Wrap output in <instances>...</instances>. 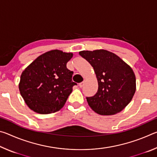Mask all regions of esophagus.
<instances>
[{
  "mask_svg": "<svg viewBox=\"0 0 157 157\" xmlns=\"http://www.w3.org/2000/svg\"><path fill=\"white\" fill-rule=\"evenodd\" d=\"M84 84V82H81V83L79 84V86L80 87V88H82V87H83Z\"/></svg>",
  "mask_w": 157,
  "mask_h": 157,
  "instance_id": "1",
  "label": "esophagus"
}]
</instances>
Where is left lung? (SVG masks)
Masks as SVG:
<instances>
[{
	"label": "left lung",
	"instance_id": "8db88e82",
	"mask_svg": "<svg viewBox=\"0 0 157 157\" xmlns=\"http://www.w3.org/2000/svg\"><path fill=\"white\" fill-rule=\"evenodd\" d=\"M79 54L92 66L98 79L97 93L86 97L89 107L100 115L120 112L131 102L136 91V77L132 68L105 50H83Z\"/></svg>",
	"mask_w": 157,
	"mask_h": 157
}]
</instances>
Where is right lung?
Returning a JSON list of instances; mask_svg holds the SVG:
<instances>
[{
  "label": "right lung",
  "instance_id": "right-lung-1",
  "mask_svg": "<svg viewBox=\"0 0 157 157\" xmlns=\"http://www.w3.org/2000/svg\"><path fill=\"white\" fill-rule=\"evenodd\" d=\"M73 53L53 50L32 62L21 75L20 94L28 107L40 114L62 109L71 94L73 72L66 68Z\"/></svg>",
  "mask_w": 157,
  "mask_h": 157
}]
</instances>
